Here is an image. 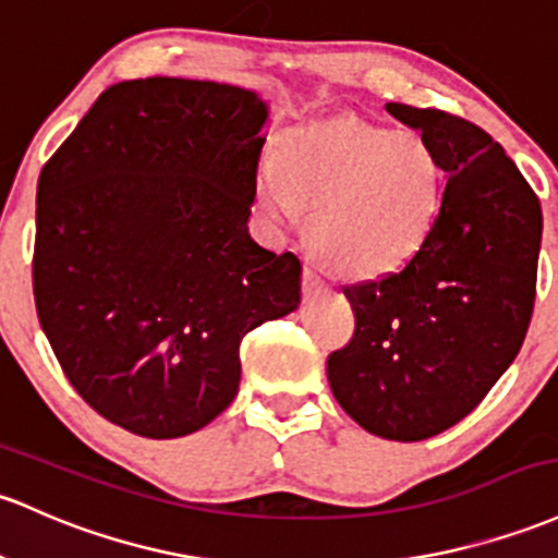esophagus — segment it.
Returning a JSON list of instances; mask_svg holds the SVG:
<instances>
[{
    "label": "esophagus",
    "instance_id": "34e87169",
    "mask_svg": "<svg viewBox=\"0 0 558 558\" xmlns=\"http://www.w3.org/2000/svg\"><path fill=\"white\" fill-rule=\"evenodd\" d=\"M320 286H323V275L312 265H307V269H304V291L312 293L320 289Z\"/></svg>",
    "mask_w": 558,
    "mask_h": 558
}]
</instances>
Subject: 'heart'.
<instances>
[{
    "instance_id": "heart-1",
    "label": "heart",
    "mask_w": 558,
    "mask_h": 558,
    "mask_svg": "<svg viewBox=\"0 0 558 558\" xmlns=\"http://www.w3.org/2000/svg\"><path fill=\"white\" fill-rule=\"evenodd\" d=\"M442 158L424 134L339 116L296 126L256 167V201L275 228L310 206L312 246L330 269L376 278L432 235L445 195Z\"/></svg>"
}]
</instances>
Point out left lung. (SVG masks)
Listing matches in <instances>:
<instances>
[{"label":"left lung","mask_w":558,"mask_h":558,"mask_svg":"<svg viewBox=\"0 0 558 558\" xmlns=\"http://www.w3.org/2000/svg\"><path fill=\"white\" fill-rule=\"evenodd\" d=\"M387 110L434 145L448 185L405 267L344 289L354 336L328 354V384L365 432L418 442L466 418L522 349L543 211L485 130L437 108Z\"/></svg>","instance_id":"8db88e82"}]
</instances>
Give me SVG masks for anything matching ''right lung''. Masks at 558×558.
I'll return each mask as SVG.
<instances>
[{
    "instance_id": "right-lung-1",
    "label": "right lung",
    "mask_w": 558,
    "mask_h": 558,
    "mask_svg": "<svg viewBox=\"0 0 558 558\" xmlns=\"http://www.w3.org/2000/svg\"><path fill=\"white\" fill-rule=\"evenodd\" d=\"M267 113L232 84L119 82L41 169L36 315L110 424L150 439L211 424L243 336L302 302V262L248 235Z\"/></svg>"
}]
</instances>
